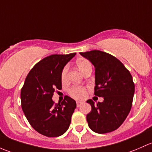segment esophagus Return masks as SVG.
Masks as SVG:
<instances>
[{
	"label": "esophagus",
	"instance_id": "obj_1",
	"mask_svg": "<svg viewBox=\"0 0 152 152\" xmlns=\"http://www.w3.org/2000/svg\"><path fill=\"white\" fill-rule=\"evenodd\" d=\"M76 104H77V107H80V106L82 105L83 104V102L77 101L76 102Z\"/></svg>",
	"mask_w": 152,
	"mask_h": 152
}]
</instances>
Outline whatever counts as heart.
Here are the masks:
<instances>
[{"label": "heart", "instance_id": "heart-1", "mask_svg": "<svg viewBox=\"0 0 152 152\" xmlns=\"http://www.w3.org/2000/svg\"><path fill=\"white\" fill-rule=\"evenodd\" d=\"M77 65L83 73L88 69L91 68V64L90 61L85 58L79 59L77 61ZM67 72H68V66H65L62 69L61 74V77L62 80H65L66 77ZM69 94L72 97L75 98V99H83L86 96V88L83 87L74 86L69 89Z\"/></svg>", "mask_w": 152, "mask_h": 152}]
</instances>
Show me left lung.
I'll return each mask as SVG.
<instances>
[{
  "label": "left lung",
  "instance_id": "left-lung-1",
  "mask_svg": "<svg viewBox=\"0 0 152 152\" xmlns=\"http://www.w3.org/2000/svg\"><path fill=\"white\" fill-rule=\"evenodd\" d=\"M95 67L94 95L104 98L96 104L87 100L91 110L86 119L90 129L99 134L118 129L127 117L132 104L134 84L129 70L118 59L105 52L80 53Z\"/></svg>",
  "mask_w": 152,
  "mask_h": 152
}]
</instances>
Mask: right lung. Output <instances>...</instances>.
Listing matches in <instances>:
<instances>
[{"instance_id":"add662e5","label":"right lung","mask_w":152,"mask_h":152,"mask_svg":"<svg viewBox=\"0 0 152 152\" xmlns=\"http://www.w3.org/2000/svg\"><path fill=\"white\" fill-rule=\"evenodd\" d=\"M75 55L54 54L43 58L31 69L21 89L26 118L37 132L47 137H58L69 127L76 102L65 96L61 102L55 104L52 97L56 89L62 88V69Z\"/></svg>"}]
</instances>
